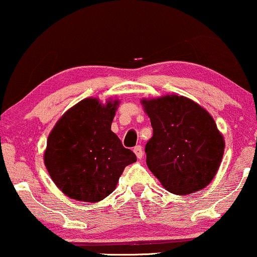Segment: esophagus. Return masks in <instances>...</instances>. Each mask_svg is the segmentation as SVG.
Returning <instances> with one entry per match:
<instances>
[{
    "mask_svg": "<svg viewBox=\"0 0 257 257\" xmlns=\"http://www.w3.org/2000/svg\"><path fill=\"white\" fill-rule=\"evenodd\" d=\"M134 153L136 154V156H137V159H140V160H141L142 158H143V155H144L143 149H142L141 146L135 147V148H134Z\"/></svg>",
    "mask_w": 257,
    "mask_h": 257,
    "instance_id": "34e87169",
    "label": "esophagus"
}]
</instances>
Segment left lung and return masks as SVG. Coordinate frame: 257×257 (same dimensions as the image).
Masks as SVG:
<instances>
[{"instance_id":"left-lung-1","label":"left lung","mask_w":257,"mask_h":257,"mask_svg":"<svg viewBox=\"0 0 257 257\" xmlns=\"http://www.w3.org/2000/svg\"><path fill=\"white\" fill-rule=\"evenodd\" d=\"M142 104L153 127L146 146L148 168L172 194L184 196L206 188L225 149L212 115L184 96L142 99Z\"/></svg>"}]
</instances>
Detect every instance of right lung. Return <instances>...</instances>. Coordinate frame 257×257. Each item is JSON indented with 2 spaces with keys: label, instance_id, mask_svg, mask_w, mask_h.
Here are the masks:
<instances>
[{
  "label": "right lung",
  "instance_id": "obj_1",
  "mask_svg": "<svg viewBox=\"0 0 257 257\" xmlns=\"http://www.w3.org/2000/svg\"><path fill=\"white\" fill-rule=\"evenodd\" d=\"M119 101L78 102L51 130L44 165L55 185L77 201H102L116 188L126 166L137 161L110 130Z\"/></svg>",
  "mask_w": 257,
  "mask_h": 257
}]
</instances>
